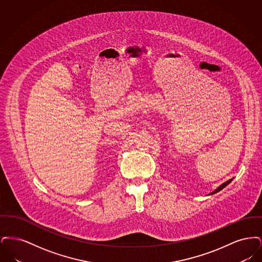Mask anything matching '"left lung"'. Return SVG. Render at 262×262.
Wrapping results in <instances>:
<instances>
[{"label": "left lung", "mask_w": 262, "mask_h": 262, "mask_svg": "<svg viewBox=\"0 0 262 262\" xmlns=\"http://www.w3.org/2000/svg\"><path fill=\"white\" fill-rule=\"evenodd\" d=\"M231 182H232V179H231V180H229V181H227V182L224 183V184H222V185H221L220 187H218V188H216V189H215L213 192H211V194H214V193H216V192L220 191V190H221V189H223L225 187H227V186H228V185H229Z\"/></svg>", "instance_id": "obj_1"}]
</instances>
